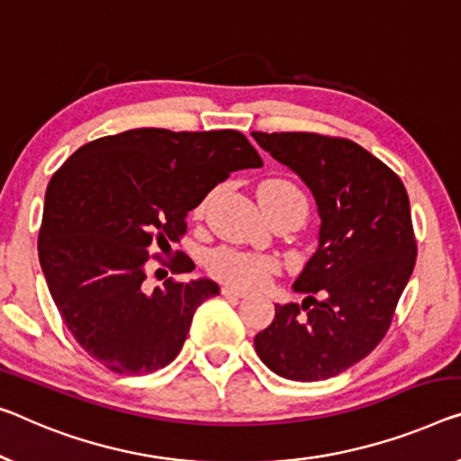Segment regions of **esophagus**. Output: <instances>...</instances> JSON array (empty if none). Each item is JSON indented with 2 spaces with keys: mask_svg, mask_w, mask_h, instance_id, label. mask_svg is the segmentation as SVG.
Masks as SVG:
<instances>
[{
  "mask_svg": "<svg viewBox=\"0 0 461 461\" xmlns=\"http://www.w3.org/2000/svg\"><path fill=\"white\" fill-rule=\"evenodd\" d=\"M221 294H223V296H228V298H246V296H249V294H246L244 290H238V287H231V285H223Z\"/></svg>",
  "mask_w": 461,
  "mask_h": 461,
  "instance_id": "34e87169",
  "label": "esophagus"
}]
</instances>
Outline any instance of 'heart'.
Instances as JSON below:
<instances>
[{
	"instance_id": "1",
	"label": "heart",
	"mask_w": 461,
	"mask_h": 461,
	"mask_svg": "<svg viewBox=\"0 0 461 461\" xmlns=\"http://www.w3.org/2000/svg\"><path fill=\"white\" fill-rule=\"evenodd\" d=\"M258 196L265 203H304L302 192L294 186L290 180H281V177H271L258 186ZM203 209V204L198 211ZM209 269L225 284L240 285V287H257L263 285L267 279L275 273L273 260L269 257H260V254L240 252L231 249H219L211 252Z\"/></svg>"
}]
</instances>
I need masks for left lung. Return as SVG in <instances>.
Masks as SVG:
<instances>
[{
  "label": "left lung",
  "instance_id": "left-lung-1",
  "mask_svg": "<svg viewBox=\"0 0 461 461\" xmlns=\"http://www.w3.org/2000/svg\"><path fill=\"white\" fill-rule=\"evenodd\" d=\"M312 190L319 249L254 338L258 358L290 381H322L354 366L387 335L416 265V236L400 176L366 149L317 132H252Z\"/></svg>",
  "mask_w": 461,
  "mask_h": 461
}]
</instances>
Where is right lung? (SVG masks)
<instances>
[{
    "mask_svg": "<svg viewBox=\"0 0 461 461\" xmlns=\"http://www.w3.org/2000/svg\"><path fill=\"white\" fill-rule=\"evenodd\" d=\"M260 165L238 130L136 128L82 144L55 171L39 260L61 321L91 358L120 375H149L180 354L196 308L219 285L167 277L150 292V260L174 275L194 269L184 252L161 254L219 182Z\"/></svg>",
    "mask_w": 461,
    "mask_h": 461,
    "instance_id": "add662e5",
    "label": "right lung"
}]
</instances>
